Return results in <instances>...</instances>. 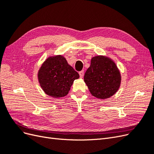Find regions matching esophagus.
<instances>
[{
	"label": "esophagus",
	"mask_w": 154,
	"mask_h": 154,
	"mask_svg": "<svg viewBox=\"0 0 154 154\" xmlns=\"http://www.w3.org/2000/svg\"><path fill=\"white\" fill-rule=\"evenodd\" d=\"M79 74H80V76L81 78H82L83 77V74H84V71H82L80 72H79Z\"/></svg>",
	"instance_id": "1"
}]
</instances>
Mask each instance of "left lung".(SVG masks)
Listing matches in <instances>:
<instances>
[{"label": "left lung", "instance_id": "obj_1", "mask_svg": "<svg viewBox=\"0 0 154 154\" xmlns=\"http://www.w3.org/2000/svg\"><path fill=\"white\" fill-rule=\"evenodd\" d=\"M84 82L93 96L104 100L117 92L122 76L112 60L98 55L92 58L91 66L85 73Z\"/></svg>", "mask_w": 154, "mask_h": 154}]
</instances>
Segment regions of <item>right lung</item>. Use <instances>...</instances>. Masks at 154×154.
<instances>
[{
  "instance_id": "right-lung-1",
  "label": "right lung",
  "mask_w": 154,
  "mask_h": 154,
  "mask_svg": "<svg viewBox=\"0 0 154 154\" xmlns=\"http://www.w3.org/2000/svg\"><path fill=\"white\" fill-rule=\"evenodd\" d=\"M79 78V74L60 54L48 57L38 72L41 88L46 94L57 98L66 96L74 81Z\"/></svg>"
}]
</instances>
